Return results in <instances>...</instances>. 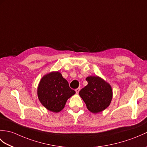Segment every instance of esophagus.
Segmentation results:
<instances>
[{
	"label": "esophagus",
	"instance_id": "34e87169",
	"mask_svg": "<svg viewBox=\"0 0 147 147\" xmlns=\"http://www.w3.org/2000/svg\"><path fill=\"white\" fill-rule=\"evenodd\" d=\"M75 91H76V93H79V91H80V88H76V89L75 90Z\"/></svg>",
	"mask_w": 147,
	"mask_h": 147
}]
</instances>
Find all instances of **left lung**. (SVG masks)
<instances>
[{"label": "left lung", "instance_id": "obj_1", "mask_svg": "<svg viewBox=\"0 0 147 147\" xmlns=\"http://www.w3.org/2000/svg\"><path fill=\"white\" fill-rule=\"evenodd\" d=\"M87 86L79 92L88 110L93 113L101 112L110 105L113 97L110 84L99 76L86 78Z\"/></svg>", "mask_w": 147, "mask_h": 147}]
</instances>
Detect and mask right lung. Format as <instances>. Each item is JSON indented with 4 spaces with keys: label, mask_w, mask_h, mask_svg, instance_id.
<instances>
[{
    "label": "right lung",
    "mask_w": 147,
    "mask_h": 147,
    "mask_svg": "<svg viewBox=\"0 0 147 147\" xmlns=\"http://www.w3.org/2000/svg\"><path fill=\"white\" fill-rule=\"evenodd\" d=\"M59 72H51L44 76L37 88V96L47 110L58 113L64 108L67 100L75 94Z\"/></svg>",
    "instance_id": "add662e5"
}]
</instances>
